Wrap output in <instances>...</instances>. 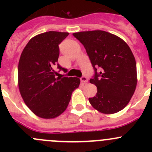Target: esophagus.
<instances>
[{"label": "esophagus", "mask_w": 152, "mask_h": 152, "mask_svg": "<svg viewBox=\"0 0 152 152\" xmlns=\"http://www.w3.org/2000/svg\"><path fill=\"white\" fill-rule=\"evenodd\" d=\"M81 82H82V83H87V82H88V79H87V77H85V76H82V78H81Z\"/></svg>", "instance_id": "1"}]
</instances>
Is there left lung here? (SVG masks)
Masks as SVG:
<instances>
[{
    "mask_svg": "<svg viewBox=\"0 0 152 152\" xmlns=\"http://www.w3.org/2000/svg\"><path fill=\"white\" fill-rule=\"evenodd\" d=\"M85 48L96 74L90 80L97 87L96 96L89 98L94 109L104 114H114L129 104L137 86L134 56L121 38L104 31L73 34ZM101 68L97 73L96 66Z\"/></svg>",
    "mask_w": 152,
    "mask_h": 152,
    "instance_id": "obj_1",
    "label": "left lung"
}]
</instances>
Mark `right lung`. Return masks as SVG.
Masks as SVG:
<instances>
[{
  "mask_svg": "<svg viewBox=\"0 0 152 152\" xmlns=\"http://www.w3.org/2000/svg\"><path fill=\"white\" fill-rule=\"evenodd\" d=\"M68 32L48 31L32 37L18 63V87L24 102L37 116L55 118L67 109L72 93L78 88L77 77H56L55 67L67 72L57 63L59 44Z\"/></svg>",
  "mask_w": 152,
  "mask_h": 152,
  "instance_id": "add662e5",
  "label": "right lung"
}]
</instances>
